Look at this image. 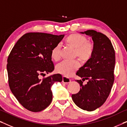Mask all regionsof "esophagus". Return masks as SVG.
Returning a JSON list of instances; mask_svg holds the SVG:
<instances>
[{"label": "esophagus", "mask_w": 127, "mask_h": 127, "mask_svg": "<svg viewBox=\"0 0 127 127\" xmlns=\"http://www.w3.org/2000/svg\"><path fill=\"white\" fill-rule=\"evenodd\" d=\"M70 81H71V80L69 79V78L66 77V76H64L63 77H62V82L64 83H66L67 84V83H70Z\"/></svg>", "instance_id": "34e87169"}]
</instances>
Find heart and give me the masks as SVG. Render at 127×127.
<instances>
[{"label":"heart","instance_id":"heart-1","mask_svg":"<svg viewBox=\"0 0 127 127\" xmlns=\"http://www.w3.org/2000/svg\"><path fill=\"white\" fill-rule=\"evenodd\" d=\"M66 44L75 49V55L83 62L89 60L94 52V44L87 41L86 36L79 33L69 34L65 40ZM51 57L55 61L61 58V46L57 44L51 50ZM80 64L77 61L62 62L56 66V71L64 76L70 77L79 67Z\"/></svg>","mask_w":127,"mask_h":127}]
</instances>
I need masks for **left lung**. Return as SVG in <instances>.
<instances>
[{
	"label": "left lung",
	"mask_w": 127,
	"mask_h": 127,
	"mask_svg": "<svg viewBox=\"0 0 127 127\" xmlns=\"http://www.w3.org/2000/svg\"><path fill=\"white\" fill-rule=\"evenodd\" d=\"M80 33L92 37L94 52L91 58L76 73L82 78V80H77L81 88L72 98L78 107L91 112L101 106L110 94L114 80L115 51L109 38L102 33L94 30ZM86 79L88 83L84 85Z\"/></svg>",
	"instance_id": "obj_1"
}]
</instances>
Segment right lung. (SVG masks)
I'll use <instances>...</instances> for the list:
<instances>
[{
    "label": "right lung",
    "instance_id": "1",
    "mask_svg": "<svg viewBox=\"0 0 127 127\" xmlns=\"http://www.w3.org/2000/svg\"><path fill=\"white\" fill-rule=\"evenodd\" d=\"M64 37V34L28 33L10 52L7 64L8 84L13 95L27 110L38 112L47 107L53 99L51 86L62 81L60 74L42 79L40 76L54 70L51 50Z\"/></svg>",
    "mask_w": 127,
    "mask_h": 127
}]
</instances>
